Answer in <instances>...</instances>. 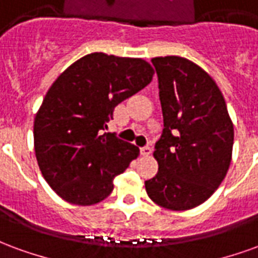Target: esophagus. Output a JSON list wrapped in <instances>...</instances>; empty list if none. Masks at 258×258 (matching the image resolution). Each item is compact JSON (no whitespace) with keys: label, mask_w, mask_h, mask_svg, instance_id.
<instances>
[{"label":"esophagus","mask_w":258,"mask_h":258,"mask_svg":"<svg viewBox=\"0 0 258 258\" xmlns=\"http://www.w3.org/2000/svg\"><path fill=\"white\" fill-rule=\"evenodd\" d=\"M151 153H152L151 146H142V148H141V155H142V156H149Z\"/></svg>","instance_id":"esophagus-1"}]
</instances>
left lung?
I'll list each match as a JSON object with an SVG mask.
<instances>
[{
  "label": "left lung",
  "mask_w": 258,
  "mask_h": 258,
  "mask_svg": "<svg viewBox=\"0 0 258 258\" xmlns=\"http://www.w3.org/2000/svg\"><path fill=\"white\" fill-rule=\"evenodd\" d=\"M162 103V137L153 156L159 171L148 196L168 210H189L214 194L227 175L233 124L216 81L179 56L153 58Z\"/></svg>",
  "instance_id": "8db88e82"
}]
</instances>
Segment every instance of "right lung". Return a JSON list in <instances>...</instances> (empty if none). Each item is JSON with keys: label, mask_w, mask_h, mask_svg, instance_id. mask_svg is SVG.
Wrapping results in <instances>:
<instances>
[{"label": "right lung", "mask_w": 258, "mask_h": 258, "mask_svg": "<svg viewBox=\"0 0 258 258\" xmlns=\"http://www.w3.org/2000/svg\"><path fill=\"white\" fill-rule=\"evenodd\" d=\"M152 77L144 59L94 52L55 80L34 118V151L42 177L62 199L91 206L112 194L114 177L140 149L103 131L114 107Z\"/></svg>", "instance_id": "add662e5"}]
</instances>
